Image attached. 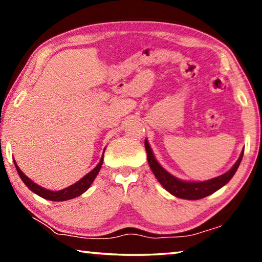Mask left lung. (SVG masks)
<instances>
[{
	"instance_id": "1",
	"label": "left lung",
	"mask_w": 262,
	"mask_h": 262,
	"mask_svg": "<svg viewBox=\"0 0 262 262\" xmlns=\"http://www.w3.org/2000/svg\"><path fill=\"white\" fill-rule=\"evenodd\" d=\"M144 147L145 150H147L149 166L154 172L155 177H156L157 180L159 181V184H161L168 193H171L177 198L186 199V200H199V199H203L208 196V195L215 193L216 190L223 187L225 184H228L230 179L233 177V174L236 173L244 155V151H242L238 161L234 163V165L230 168L228 172H225L224 174L206 181H184L176 178L174 176L170 174L165 168L159 165V163L156 161V158H155L152 150L150 148L147 140L144 141Z\"/></svg>"
}]
</instances>
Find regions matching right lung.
Returning a JSON list of instances; mask_svg holds the SVG:
<instances>
[{
    "mask_svg": "<svg viewBox=\"0 0 262 262\" xmlns=\"http://www.w3.org/2000/svg\"><path fill=\"white\" fill-rule=\"evenodd\" d=\"M103 159H104V154H103V156H101V159L98 163V165H97L94 170L90 171L88 174L84 176L82 179H79L77 183H75L74 185L69 186V187L60 189V190L46 189V188L41 187V186H39L35 183H33L32 180L28 178V177H26L23 172L20 171V168L18 167V165H17L15 161H14V163H15L16 170H17V172H18V174L20 177V179L23 180V183L28 186V187L32 190L33 193H35L37 195H39V196H41L43 199H46V200L66 201V200H70V199L77 198V196H79V195H82L84 192H85V190H88V188L90 187L91 184L94 183V180L96 179L97 174H98L101 165H103Z\"/></svg>",
    "mask_w": 262,
    "mask_h": 262,
    "instance_id": "add662e5",
    "label": "right lung"
}]
</instances>
